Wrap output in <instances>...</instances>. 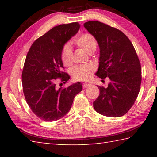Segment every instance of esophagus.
<instances>
[{"mask_svg": "<svg viewBox=\"0 0 157 157\" xmlns=\"http://www.w3.org/2000/svg\"><path fill=\"white\" fill-rule=\"evenodd\" d=\"M90 85H91V84H89V83H86V82H84V83H83L82 86H83L84 89H86V88H87V87H89Z\"/></svg>", "mask_w": 157, "mask_h": 157, "instance_id": "34e87169", "label": "esophagus"}]
</instances>
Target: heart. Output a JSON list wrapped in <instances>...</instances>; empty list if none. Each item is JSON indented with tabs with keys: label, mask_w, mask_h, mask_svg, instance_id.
<instances>
[{
	"label": "heart",
	"mask_w": 157,
	"mask_h": 157,
	"mask_svg": "<svg viewBox=\"0 0 157 157\" xmlns=\"http://www.w3.org/2000/svg\"><path fill=\"white\" fill-rule=\"evenodd\" d=\"M74 43L88 54L94 52L97 46L96 39L89 33H84L75 36L74 39ZM61 59L64 66L71 65L72 62V50L68 45H65L62 48L61 52ZM93 71L94 67L91 65L77 66L72 68L71 73L73 78L75 80H86L91 75Z\"/></svg>",
	"instance_id": "heart-1"
}]
</instances>
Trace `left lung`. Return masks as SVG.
<instances>
[{
  "mask_svg": "<svg viewBox=\"0 0 157 157\" xmlns=\"http://www.w3.org/2000/svg\"><path fill=\"white\" fill-rule=\"evenodd\" d=\"M84 27L100 48L95 75L110 79L107 88L98 86L100 95L94 102L95 110L109 117L123 116L136 101L141 83V67L136 50L128 37L118 29L97 21L86 22Z\"/></svg>",
  "mask_w": 157,
  "mask_h": 157,
  "instance_id": "obj_1",
  "label": "left lung"
}]
</instances>
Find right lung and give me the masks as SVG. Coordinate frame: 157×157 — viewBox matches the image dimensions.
<instances>
[{
    "mask_svg": "<svg viewBox=\"0 0 157 157\" xmlns=\"http://www.w3.org/2000/svg\"><path fill=\"white\" fill-rule=\"evenodd\" d=\"M79 28L78 22L55 26L32 44L26 56L22 73L23 94L30 109L41 120L51 122L62 118L82 91L80 82L64 89H57L55 84L57 78L63 83L70 79L62 71L61 52Z\"/></svg>",
    "mask_w": 157,
    "mask_h": 157,
    "instance_id": "add662e5",
    "label": "right lung"
}]
</instances>
